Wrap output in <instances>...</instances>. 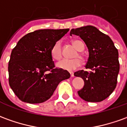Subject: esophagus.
<instances>
[{"instance_id": "obj_1", "label": "esophagus", "mask_w": 127, "mask_h": 127, "mask_svg": "<svg viewBox=\"0 0 127 127\" xmlns=\"http://www.w3.org/2000/svg\"><path fill=\"white\" fill-rule=\"evenodd\" d=\"M70 75H71V77H74V74L73 72H70Z\"/></svg>"}]
</instances>
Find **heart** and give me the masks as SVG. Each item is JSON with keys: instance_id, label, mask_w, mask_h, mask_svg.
Segmentation results:
<instances>
[{"instance_id": "b5f03b06", "label": "heart", "mask_w": 127, "mask_h": 127, "mask_svg": "<svg viewBox=\"0 0 127 127\" xmlns=\"http://www.w3.org/2000/svg\"><path fill=\"white\" fill-rule=\"evenodd\" d=\"M73 45L74 47L80 52H81L84 50L85 46L82 41L78 40H74L72 41ZM51 54L52 58L56 60L59 61L61 60L63 57V51H62V46L60 41H58L53 45L51 50ZM77 57H79L81 60H84V58L80 54H76L74 58L75 59L72 60H66V59H63L60 62H58L57 64L58 67L61 68L62 69L65 70L67 71H75L76 69H78L79 66H80V60Z\"/></svg>"}]
</instances>
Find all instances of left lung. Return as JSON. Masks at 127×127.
<instances>
[{
    "mask_svg": "<svg viewBox=\"0 0 127 127\" xmlns=\"http://www.w3.org/2000/svg\"><path fill=\"white\" fill-rule=\"evenodd\" d=\"M72 34L79 36L85 42L89 54L85 67L92 70L74 73V76L82 78L85 82L78 94L87 102H101L116 89L120 70L118 49L109 36L94 26L72 29L70 35Z\"/></svg>",
    "mask_w": 127,
    "mask_h": 127,
    "instance_id": "8db88e82",
    "label": "left lung"
}]
</instances>
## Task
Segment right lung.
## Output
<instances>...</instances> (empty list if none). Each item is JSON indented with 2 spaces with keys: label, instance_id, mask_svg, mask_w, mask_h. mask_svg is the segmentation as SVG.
I'll use <instances>...</instances> for the list:
<instances>
[{
  "label": "right lung",
  "instance_id": "obj_1",
  "mask_svg": "<svg viewBox=\"0 0 127 127\" xmlns=\"http://www.w3.org/2000/svg\"><path fill=\"white\" fill-rule=\"evenodd\" d=\"M69 30H36L24 36L13 49L8 64L9 83L20 100L44 102L61 81L69 78L67 71L55 68L51 54L53 45Z\"/></svg>",
  "mask_w": 127,
  "mask_h": 127
}]
</instances>
